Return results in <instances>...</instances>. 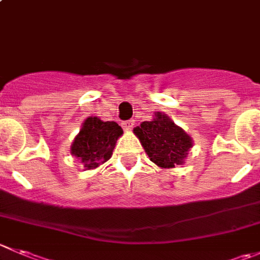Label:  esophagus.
<instances>
[{"label": "esophagus", "instance_id": "esophagus-1", "mask_svg": "<svg viewBox=\"0 0 260 260\" xmlns=\"http://www.w3.org/2000/svg\"><path fill=\"white\" fill-rule=\"evenodd\" d=\"M133 124H135L133 120H125V122L122 123V127L124 131H131L133 128Z\"/></svg>", "mask_w": 260, "mask_h": 260}]
</instances>
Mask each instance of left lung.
<instances>
[{"instance_id":"8db88e82","label":"left lung","mask_w":260,"mask_h":260,"mask_svg":"<svg viewBox=\"0 0 260 260\" xmlns=\"http://www.w3.org/2000/svg\"><path fill=\"white\" fill-rule=\"evenodd\" d=\"M133 131L150 160L161 168L181 165L193 146L191 138L162 113L155 114L151 122H142Z\"/></svg>"}]
</instances>
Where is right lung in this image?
Returning <instances> with one entry per match:
<instances>
[{
  "mask_svg": "<svg viewBox=\"0 0 260 260\" xmlns=\"http://www.w3.org/2000/svg\"><path fill=\"white\" fill-rule=\"evenodd\" d=\"M123 129L115 122H103L96 117L85 120L81 131L75 138L71 153L79 157L86 169H95L112 156L115 142Z\"/></svg>",
  "mask_w": 260,
  "mask_h": 260,
  "instance_id": "obj_1",
  "label": "right lung"
}]
</instances>
